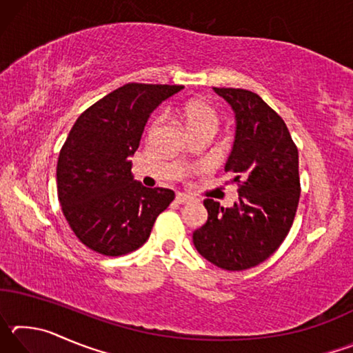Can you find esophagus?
<instances>
[{
    "instance_id": "esophagus-1",
    "label": "esophagus",
    "mask_w": 353,
    "mask_h": 353,
    "mask_svg": "<svg viewBox=\"0 0 353 353\" xmlns=\"http://www.w3.org/2000/svg\"><path fill=\"white\" fill-rule=\"evenodd\" d=\"M176 201L179 202V204H190V202H193L194 199L190 198V196H187V194H183V193H177Z\"/></svg>"
}]
</instances>
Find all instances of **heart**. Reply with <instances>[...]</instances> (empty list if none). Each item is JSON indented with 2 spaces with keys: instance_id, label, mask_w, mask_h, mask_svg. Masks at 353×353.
<instances>
[{
  "instance_id": "heart-1",
  "label": "heart",
  "mask_w": 353,
  "mask_h": 353,
  "mask_svg": "<svg viewBox=\"0 0 353 353\" xmlns=\"http://www.w3.org/2000/svg\"><path fill=\"white\" fill-rule=\"evenodd\" d=\"M181 118L183 119L185 128H187L188 132L194 129H202V128H212L216 130L218 128V115L210 105L204 103H199V101H191V103L185 104L181 109ZM160 119H157L152 124L151 130H155L159 126Z\"/></svg>"
}]
</instances>
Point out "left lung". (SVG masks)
Returning <instances> with one entry per match:
<instances>
[{
	"instance_id": "1",
	"label": "left lung",
	"mask_w": 353,
	"mask_h": 353,
	"mask_svg": "<svg viewBox=\"0 0 353 353\" xmlns=\"http://www.w3.org/2000/svg\"><path fill=\"white\" fill-rule=\"evenodd\" d=\"M235 113V140L224 171L240 183L238 202L205 199V224L193 232L198 252L225 271H243L276 252L296 216L301 182L299 154L282 118L259 94L213 88Z\"/></svg>"
}]
</instances>
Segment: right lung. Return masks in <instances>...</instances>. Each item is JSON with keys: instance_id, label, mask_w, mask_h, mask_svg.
<instances>
[{"instance_id": "right-lung-1", "label": "right lung", "mask_w": 353, "mask_h": 353, "mask_svg": "<svg viewBox=\"0 0 353 353\" xmlns=\"http://www.w3.org/2000/svg\"><path fill=\"white\" fill-rule=\"evenodd\" d=\"M182 85L126 83L82 113L59 154L57 194L71 230L94 252L119 256L141 248L174 199L137 182L134 152L151 113Z\"/></svg>"}]
</instances>
